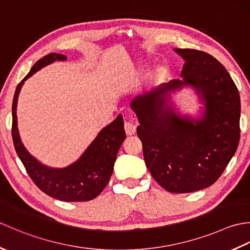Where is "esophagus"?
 <instances>
[{"mask_svg": "<svg viewBox=\"0 0 250 250\" xmlns=\"http://www.w3.org/2000/svg\"><path fill=\"white\" fill-rule=\"evenodd\" d=\"M125 133L128 135H133L136 132V125L131 121H125Z\"/></svg>", "mask_w": 250, "mask_h": 250, "instance_id": "1", "label": "esophagus"}]
</instances>
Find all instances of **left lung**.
<instances>
[{
    "label": "left lung",
    "instance_id": "8db88e82",
    "mask_svg": "<svg viewBox=\"0 0 250 250\" xmlns=\"http://www.w3.org/2000/svg\"><path fill=\"white\" fill-rule=\"evenodd\" d=\"M185 60L180 79L132 100L146 167L162 188L194 192L224 173L240 142L241 100L230 74L213 56L175 48ZM193 88L201 104L196 117L173 109L171 93Z\"/></svg>",
    "mask_w": 250,
    "mask_h": 250
}]
</instances>
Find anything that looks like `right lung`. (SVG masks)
Segmentation results:
<instances>
[{
    "label": "right lung",
    "instance_id": "1",
    "mask_svg": "<svg viewBox=\"0 0 250 250\" xmlns=\"http://www.w3.org/2000/svg\"><path fill=\"white\" fill-rule=\"evenodd\" d=\"M61 54H49L32 66L16 88L13 101V141L16 152L29 176L43 192L51 198L64 202L90 201L102 192L113 174L114 163L122 143L125 140L124 119L119 115L99 132L87 149L75 162L65 167H50L40 162L26 150L21 142L17 126V103L24 82L44 66L55 61H65Z\"/></svg>",
    "mask_w": 250,
    "mask_h": 250
}]
</instances>
